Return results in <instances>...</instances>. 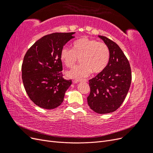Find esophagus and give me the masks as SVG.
<instances>
[{"label":"esophagus","mask_w":153,"mask_h":153,"mask_svg":"<svg viewBox=\"0 0 153 153\" xmlns=\"http://www.w3.org/2000/svg\"><path fill=\"white\" fill-rule=\"evenodd\" d=\"M82 81H84V82H87V80H74L73 81V83H75V84H77V83L80 82H82Z\"/></svg>","instance_id":"34e87169"}]
</instances>
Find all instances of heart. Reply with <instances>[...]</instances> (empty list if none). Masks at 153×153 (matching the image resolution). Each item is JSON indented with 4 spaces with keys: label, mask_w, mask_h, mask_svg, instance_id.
Returning a JSON list of instances; mask_svg holds the SVG:
<instances>
[{
    "label": "heart",
    "mask_w": 153,
    "mask_h": 153,
    "mask_svg": "<svg viewBox=\"0 0 153 153\" xmlns=\"http://www.w3.org/2000/svg\"><path fill=\"white\" fill-rule=\"evenodd\" d=\"M80 58L81 64L67 72L73 79L81 80L93 72L99 73L107 66L110 51L107 45L95 39L82 38L73 43V49L64 47L61 52V59L67 67H72Z\"/></svg>",
    "instance_id": "b5f03b06"
}]
</instances>
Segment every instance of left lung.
Returning a JSON list of instances; mask_svg holds the SVG:
<instances>
[{
    "label": "left lung",
    "mask_w": 153,
    "mask_h": 153,
    "mask_svg": "<svg viewBox=\"0 0 153 153\" xmlns=\"http://www.w3.org/2000/svg\"><path fill=\"white\" fill-rule=\"evenodd\" d=\"M98 37L108 47L110 59L104 70L89 80L87 103L94 112L104 114L114 112L122 105L131 85V72L119 46L105 36Z\"/></svg>",
    "instance_id": "8db88e82"
}]
</instances>
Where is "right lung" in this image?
<instances>
[{"instance_id": "1", "label": "right lung", "mask_w": 153, "mask_h": 153, "mask_svg": "<svg viewBox=\"0 0 153 153\" xmlns=\"http://www.w3.org/2000/svg\"><path fill=\"white\" fill-rule=\"evenodd\" d=\"M75 32H55L42 37L25 53L22 80L27 95L41 108L53 109L63 102L72 84L64 79L61 52Z\"/></svg>"}]
</instances>
